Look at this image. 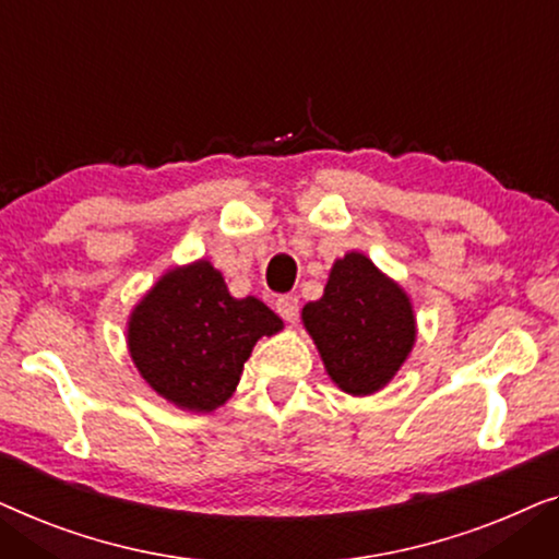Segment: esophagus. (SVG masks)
Segmentation results:
<instances>
[{"label":"esophagus","mask_w":559,"mask_h":559,"mask_svg":"<svg viewBox=\"0 0 559 559\" xmlns=\"http://www.w3.org/2000/svg\"><path fill=\"white\" fill-rule=\"evenodd\" d=\"M298 298L296 296H281L276 301V311L281 313L283 321H288V324H294V321L298 319Z\"/></svg>","instance_id":"obj_1"}]
</instances>
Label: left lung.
Returning <instances> with one entry per match:
<instances>
[{"instance_id":"1","label":"left lung","mask_w":559,"mask_h":559,"mask_svg":"<svg viewBox=\"0 0 559 559\" xmlns=\"http://www.w3.org/2000/svg\"><path fill=\"white\" fill-rule=\"evenodd\" d=\"M301 321L329 380L352 397L388 388L418 336L407 290L359 250L336 258L324 296L304 306Z\"/></svg>"}]
</instances>
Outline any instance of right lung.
Instances as JSON below:
<instances>
[{"instance_id":"right-lung-1","label":"right lung","mask_w":559,"mask_h":559,"mask_svg":"<svg viewBox=\"0 0 559 559\" xmlns=\"http://www.w3.org/2000/svg\"><path fill=\"white\" fill-rule=\"evenodd\" d=\"M283 329L261 298H235L207 258L169 269L133 306L126 347L156 395L212 413L238 388L255 342Z\"/></svg>"}]
</instances>
